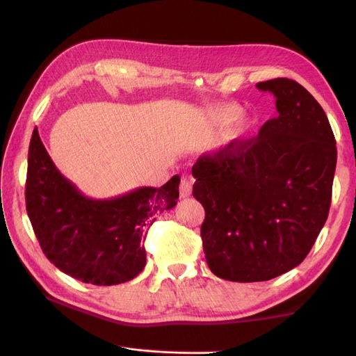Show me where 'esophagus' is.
I'll return each instance as SVG.
<instances>
[{"mask_svg": "<svg viewBox=\"0 0 356 356\" xmlns=\"http://www.w3.org/2000/svg\"><path fill=\"white\" fill-rule=\"evenodd\" d=\"M179 190H180V197H184V199H185V197H190V196H191V191H193V182H191V179L184 177L182 182H180Z\"/></svg>", "mask_w": 356, "mask_h": 356, "instance_id": "esophagus-1", "label": "esophagus"}]
</instances>
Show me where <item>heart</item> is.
<instances>
[{
  "label": "heart",
  "instance_id": "1",
  "mask_svg": "<svg viewBox=\"0 0 356 356\" xmlns=\"http://www.w3.org/2000/svg\"><path fill=\"white\" fill-rule=\"evenodd\" d=\"M242 115V111L233 104H225V106H219L213 111V118L220 124H229L238 120Z\"/></svg>",
  "mask_w": 356,
  "mask_h": 356
}]
</instances>
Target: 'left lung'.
Instances as JSON below:
<instances>
[{
    "label": "left lung",
    "mask_w": 356,
    "mask_h": 356,
    "mask_svg": "<svg viewBox=\"0 0 356 356\" xmlns=\"http://www.w3.org/2000/svg\"><path fill=\"white\" fill-rule=\"evenodd\" d=\"M256 88L275 95L277 117L191 170L207 264L234 282L273 280L305 259L329 216L337 168L335 136L309 90L289 79Z\"/></svg>",
    "instance_id": "1"
}]
</instances>
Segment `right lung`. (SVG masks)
Listing matches in <instances>:
<instances>
[{"label": "right lung", "instance_id": "obj_1", "mask_svg": "<svg viewBox=\"0 0 356 356\" xmlns=\"http://www.w3.org/2000/svg\"><path fill=\"white\" fill-rule=\"evenodd\" d=\"M180 177L113 199L86 197L49 157L33 129L27 157L26 210L46 257L81 282L115 285L146 264L145 238L156 216L176 207Z\"/></svg>", "mask_w": 356, "mask_h": 356}]
</instances>
